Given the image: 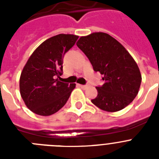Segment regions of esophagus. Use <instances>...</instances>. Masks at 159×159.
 <instances>
[{"label":"esophagus","instance_id":"obj_1","mask_svg":"<svg viewBox=\"0 0 159 159\" xmlns=\"http://www.w3.org/2000/svg\"><path fill=\"white\" fill-rule=\"evenodd\" d=\"M79 86L82 89H86L88 88V85H82V84H79Z\"/></svg>","mask_w":159,"mask_h":159}]
</instances>
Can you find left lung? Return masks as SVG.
<instances>
[{
    "mask_svg": "<svg viewBox=\"0 0 159 159\" xmlns=\"http://www.w3.org/2000/svg\"><path fill=\"white\" fill-rule=\"evenodd\" d=\"M76 45L86 55L104 84L96 87L92 102L101 110L116 112L128 106L139 93L142 75L137 64L121 43L104 32L81 36Z\"/></svg>",
    "mask_w": 159,
    "mask_h": 159,
    "instance_id": "obj_1",
    "label": "left lung"
}]
</instances>
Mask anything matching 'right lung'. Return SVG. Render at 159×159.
<instances>
[{
	"mask_svg": "<svg viewBox=\"0 0 159 159\" xmlns=\"http://www.w3.org/2000/svg\"><path fill=\"white\" fill-rule=\"evenodd\" d=\"M78 36L59 34L35 50L20 77V92L29 110L39 116L53 115L67 102L75 84L60 82L64 56Z\"/></svg>",
	"mask_w": 159,
	"mask_h": 159,
	"instance_id": "obj_1",
	"label": "right lung"
}]
</instances>
